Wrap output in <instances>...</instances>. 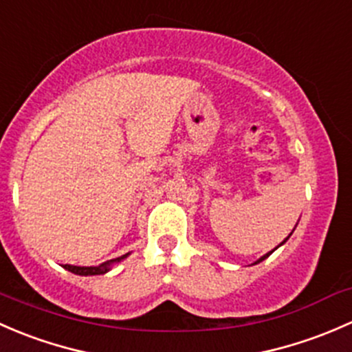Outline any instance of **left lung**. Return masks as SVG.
I'll return each instance as SVG.
<instances>
[{
    "label": "left lung",
    "instance_id": "obj_1",
    "mask_svg": "<svg viewBox=\"0 0 352 352\" xmlns=\"http://www.w3.org/2000/svg\"><path fill=\"white\" fill-rule=\"evenodd\" d=\"M286 241H288V237H286V239H285V241H283V242H281V244H285V242H286ZM281 244H280V245H281ZM273 251H274V249H273ZM273 251H271V252H273ZM271 252H267V254H264L263 257H261V259H257V261H256V264H257V263H261V261H264V259H266V257H267V256H270V254H271Z\"/></svg>",
    "mask_w": 352,
    "mask_h": 352
}]
</instances>
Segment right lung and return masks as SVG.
Listing matches in <instances>:
<instances>
[{
	"instance_id": "obj_1",
	"label": "right lung",
	"mask_w": 352,
	"mask_h": 352,
	"mask_svg": "<svg viewBox=\"0 0 352 352\" xmlns=\"http://www.w3.org/2000/svg\"><path fill=\"white\" fill-rule=\"evenodd\" d=\"M126 256H129V254L117 257V259L104 261V263H101L100 266H89V267H86V266H71V264H64V270L71 271V273H74V274H81V276H95V274H104L107 271H110L111 264L118 263V261H122V259H125Z\"/></svg>"
}]
</instances>
